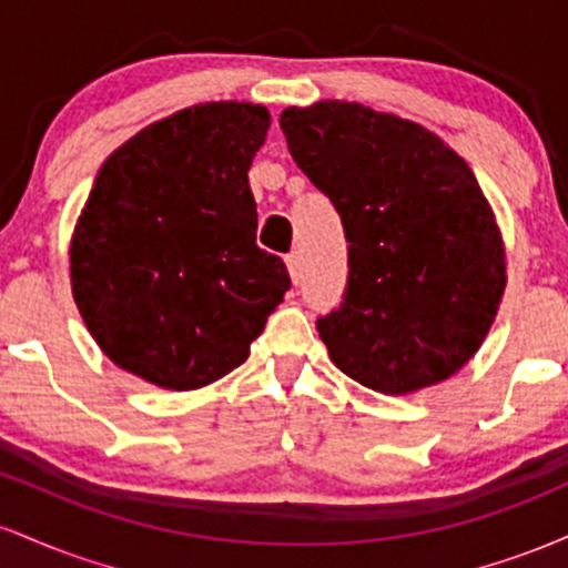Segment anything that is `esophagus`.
<instances>
[{
	"label": "esophagus",
	"mask_w": 568,
	"mask_h": 568,
	"mask_svg": "<svg viewBox=\"0 0 568 568\" xmlns=\"http://www.w3.org/2000/svg\"><path fill=\"white\" fill-rule=\"evenodd\" d=\"M285 266H288V275L293 283H298V280H302V256H298V253H288V256H285Z\"/></svg>",
	"instance_id": "1"
}]
</instances>
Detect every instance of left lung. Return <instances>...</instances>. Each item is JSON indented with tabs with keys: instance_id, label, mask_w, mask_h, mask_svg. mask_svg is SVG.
Listing matches in <instances>:
<instances>
[{
	"instance_id": "left-lung-1",
	"label": "left lung",
	"mask_w": 568,
	"mask_h": 568,
	"mask_svg": "<svg viewBox=\"0 0 568 568\" xmlns=\"http://www.w3.org/2000/svg\"><path fill=\"white\" fill-rule=\"evenodd\" d=\"M280 128L349 243L344 302L317 321L334 366L384 395L446 382L480 349L507 285L470 165L419 122L355 101L288 106Z\"/></svg>"
}]
</instances>
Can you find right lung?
<instances>
[{
  "instance_id": "right-lung-1",
  "label": "right lung",
  "mask_w": 568,
  "mask_h": 568,
  "mask_svg": "<svg viewBox=\"0 0 568 568\" xmlns=\"http://www.w3.org/2000/svg\"><path fill=\"white\" fill-rule=\"evenodd\" d=\"M272 116L207 101L152 122L109 154L69 243L74 304L103 355L186 393L247 361L291 288L256 245L247 171Z\"/></svg>"
}]
</instances>
